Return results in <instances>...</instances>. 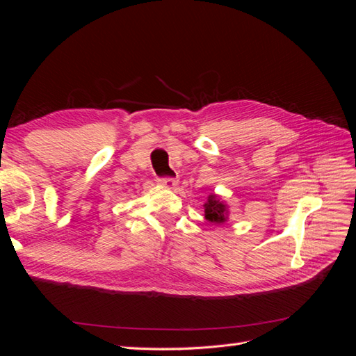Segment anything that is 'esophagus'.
Listing matches in <instances>:
<instances>
[{
  "label": "esophagus",
  "instance_id": "1",
  "mask_svg": "<svg viewBox=\"0 0 356 356\" xmlns=\"http://www.w3.org/2000/svg\"><path fill=\"white\" fill-rule=\"evenodd\" d=\"M157 182H159L161 187H165L168 190H172L178 184V181L175 178H159Z\"/></svg>",
  "mask_w": 356,
  "mask_h": 356
}]
</instances>
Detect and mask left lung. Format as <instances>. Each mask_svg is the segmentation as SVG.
<instances>
[{"label": "left lung", "instance_id": "8db88e82", "mask_svg": "<svg viewBox=\"0 0 356 356\" xmlns=\"http://www.w3.org/2000/svg\"><path fill=\"white\" fill-rule=\"evenodd\" d=\"M204 208V218H207L209 222L213 224H224L229 220V207L225 203L221 196L215 195V193H211L208 196V200L203 204Z\"/></svg>", "mask_w": 356, "mask_h": 356}]
</instances>
